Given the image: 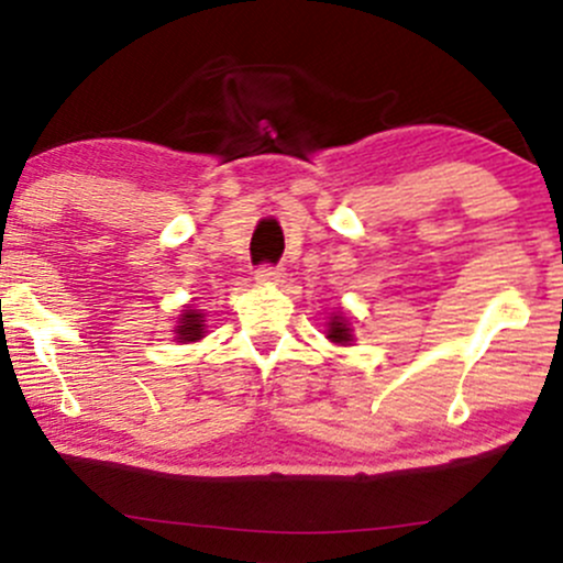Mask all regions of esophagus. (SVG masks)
Returning <instances> with one entry per match:
<instances>
[{"instance_id":"1","label":"esophagus","mask_w":563,"mask_h":563,"mask_svg":"<svg viewBox=\"0 0 563 563\" xmlns=\"http://www.w3.org/2000/svg\"><path fill=\"white\" fill-rule=\"evenodd\" d=\"M283 267H275V264H260V267H256V273H254V277H256V283H262V286H269V283H280L283 280Z\"/></svg>"}]
</instances>
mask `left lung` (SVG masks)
I'll return each instance as SVG.
<instances>
[{
    "mask_svg": "<svg viewBox=\"0 0 563 563\" xmlns=\"http://www.w3.org/2000/svg\"><path fill=\"white\" fill-rule=\"evenodd\" d=\"M328 339L335 341V344H349V341H352L349 322L344 318H333L331 320V331H328Z\"/></svg>",
    "mask_w": 563,
    "mask_h": 563,
    "instance_id": "left-lung-1",
    "label": "left lung"
}]
</instances>
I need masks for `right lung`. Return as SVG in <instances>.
<instances>
[{
  "mask_svg": "<svg viewBox=\"0 0 563 563\" xmlns=\"http://www.w3.org/2000/svg\"><path fill=\"white\" fill-rule=\"evenodd\" d=\"M200 335H203V318L192 309V312H185L183 318H179V325H177V339L179 341H198Z\"/></svg>",
  "mask_w": 563,
  "mask_h": 563,
  "instance_id": "obj_1",
  "label": "right lung"
}]
</instances>
